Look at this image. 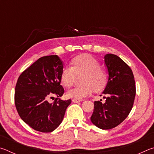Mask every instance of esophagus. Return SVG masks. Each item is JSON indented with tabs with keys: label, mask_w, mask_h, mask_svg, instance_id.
I'll list each match as a JSON object with an SVG mask.
<instances>
[{
	"label": "esophagus",
	"mask_w": 154,
	"mask_h": 154,
	"mask_svg": "<svg viewBox=\"0 0 154 154\" xmlns=\"http://www.w3.org/2000/svg\"><path fill=\"white\" fill-rule=\"evenodd\" d=\"M82 100H83L82 99H76V98L72 99V102L73 103H79V102H82Z\"/></svg>",
	"instance_id": "obj_1"
}]
</instances>
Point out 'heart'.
Instances as JSON below:
<instances>
[{
  "mask_svg": "<svg viewBox=\"0 0 154 154\" xmlns=\"http://www.w3.org/2000/svg\"><path fill=\"white\" fill-rule=\"evenodd\" d=\"M72 66L67 65L63 67L60 74L62 84L65 88L71 87L77 75H84L82 83L84 85L70 90L66 93L69 98L82 99L90 95L93 90L99 91L106 85L108 74L100 67V62L92 56L84 54L72 60Z\"/></svg>",
  "mask_w": 154,
  "mask_h": 154,
  "instance_id": "b5f03b06",
  "label": "heart"
}]
</instances>
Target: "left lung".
<instances>
[{
	"instance_id": "obj_1",
	"label": "left lung",
	"mask_w": 154,
	"mask_h": 154,
	"mask_svg": "<svg viewBox=\"0 0 154 154\" xmlns=\"http://www.w3.org/2000/svg\"><path fill=\"white\" fill-rule=\"evenodd\" d=\"M109 72L107 84L103 94L105 103L95 101L90 119L103 130L118 126L128 116L133 106L136 86L131 69L118 56L109 54L105 56Z\"/></svg>"
}]
</instances>
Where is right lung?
I'll return each mask as SVG.
<instances>
[{"label":"right lung","instance_id":"1","mask_svg":"<svg viewBox=\"0 0 154 154\" xmlns=\"http://www.w3.org/2000/svg\"><path fill=\"white\" fill-rule=\"evenodd\" d=\"M63 63L56 55L41 57L22 72L15 89V105L26 124L41 132H51L61 124L71 100L60 97ZM55 95L53 103L48 98Z\"/></svg>","mask_w":154,"mask_h":154}]
</instances>
